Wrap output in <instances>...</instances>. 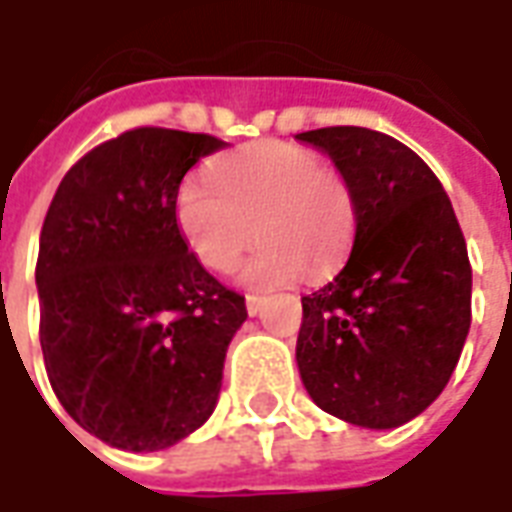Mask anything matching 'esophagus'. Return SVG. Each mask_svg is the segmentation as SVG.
<instances>
[{"instance_id": "34e87169", "label": "esophagus", "mask_w": 512, "mask_h": 512, "mask_svg": "<svg viewBox=\"0 0 512 512\" xmlns=\"http://www.w3.org/2000/svg\"><path fill=\"white\" fill-rule=\"evenodd\" d=\"M260 310H263V296L249 293V296H246V312H249V315H257Z\"/></svg>"}]
</instances>
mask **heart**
Wrapping results in <instances>:
<instances>
[{
	"mask_svg": "<svg viewBox=\"0 0 512 512\" xmlns=\"http://www.w3.org/2000/svg\"><path fill=\"white\" fill-rule=\"evenodd\" d=\"M175 213L194 257L216 274H230L257 238L244 266L257 288L332 277L356 230L348 180L310 147L279 139L213 161L208 180H186Z\"/></svg>",
	"mask_w": 512,
	"mask_h": 512,
	"instance_id": "obj_1",
	"label": "heart"
}]
</instances>
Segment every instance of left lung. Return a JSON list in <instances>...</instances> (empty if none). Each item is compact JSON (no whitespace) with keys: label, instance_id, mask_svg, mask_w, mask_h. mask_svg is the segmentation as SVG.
Returning <instances> with one entry per match:
<instances>
[{"label":"left lung","instance_id":"left-lung-1","mask_svg":"<svg viewBox=\"0 0 512 512\" xmlns=\"http://www.w3.org/2000/svg\"><path fill=\"white\" fill-rule=\"evenodd\" d=\"M296 139L329 153L356 205L348 263L301 296V381L332 417L397 428L441 395L469 334L461 224L433 169L395 136L332 126Z\"/></svg>","mask_w":512,"mask_h":512}]
</instances>
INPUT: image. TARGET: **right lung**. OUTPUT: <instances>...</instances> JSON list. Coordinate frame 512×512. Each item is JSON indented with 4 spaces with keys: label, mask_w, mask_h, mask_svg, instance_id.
Wrapping results in <instances>:
<instances>
[{
    "label": "right lung",
    "mask_w": 512,
    "mask_h": 512,
    "mask_svg": "<svg viewBox=\"0 0 512 512\" xmlns=\"http://www.w3.org/2000/svg\"><path fill=\"white\" fill-rule=\"evenodd\" d=\"M211 134L142 126L93 147L57 186L35 282L51 389L117 450H167L213 414L241 293L189 252L180 180Z\"/></svg>",
    "instance_id": "1"
}]
</instances>
